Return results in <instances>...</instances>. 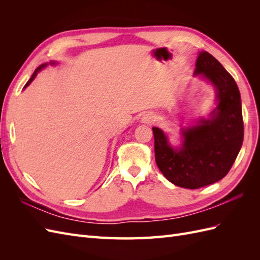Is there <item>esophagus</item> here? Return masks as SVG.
<instances>
[{"label":"esophagus","instance_id":"obj_1","mask_svg":"<svg viewBox=\"0 0 260 260\" xmlns=\"http://www.w3.org/2000/svg\"><path fill=\"white\" fill-rule=\"evenodd\" d=\"M141 121L146 124H152L155 121V115L151 112H147L145 114H143L142 118H141Z\"/></svg>","mask_w":260,"mask_h":260}]
</instances>
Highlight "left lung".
Segmentation results:
<instances>
[{
  "mask_svg": "<svg viewBox=\"0 0 260 260\" xmlns=\"http://www.w3.org/2000/svg\"><path fill=\"white\" fill-rule=\"evenodd\" d=\"M194 75L215 85L218 105L208 119L182 128V144L172 147L159 128H153L155 160L161 174L175 185L200 188L226 176L238 157L244 138L238 84L208 52L200 53Z\"/></svg>",
  "mask_w": 260,
  "mask_h": 260,
  "instance_id": "8db88e82",
  "label": "left lung"
}]
</instances>
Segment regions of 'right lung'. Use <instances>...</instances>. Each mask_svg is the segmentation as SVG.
Returning a JSON list of instances; mask_svg holds the SVG:
<instances>
[{
  "label": "right lung",
  "mask_w": 260,
  "mask_h": 260,
  "mask_svg": "<svg viewBox=\"0 0 260 260\" xmlns=\"http://www.w3.org/2000/svg\"><path fill=\"white\" fill-rule=\"evenodd\" d=\"M50 64H51V65H53V64H55V62H54V61H51V62H50ZM46 65H48V64H43V65H40V66H39V67H38V68H37V69L35 70V73L32 74V76H31V78H30V79L28 80V82L26 83V85H25V86H23V88H27V86H28V85H29V84H30L31 82H32V80H34V79H35V78H36L37 74H38L39 72H40V70H41L42 68H44V67H45Z\"/></svg>",
  "instance_id": "add662e5"
}]
</instances>
